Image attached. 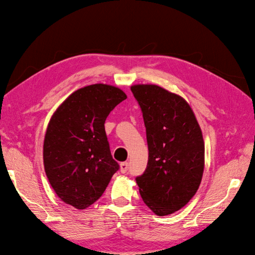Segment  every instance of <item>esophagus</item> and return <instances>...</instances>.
Here are the masks:
<instances>
[{
  "mask_svg": "<svg viewBox=\"0 0 255 255\" xmlns=\"http://www.w3.org/2000/svg\"><path fill=\"white\" fill-rule=\"evenodd\" d=\"M120 170H121L122 173L127 172V170H128V162H126V161L121 162L120 163Z\"/></svg>",
  "mask_w": 255,
  "mask_h": 255,
  "instance_id": "esophagus-1",
  "label": "esophagus"
}]
</instances>
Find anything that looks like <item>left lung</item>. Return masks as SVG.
Here are the masks:
<instances>
[{"label": "left lung", "instance_id": "left-lung-1", "mask_svg": "<svg viewBox=\"0 0 255 255\" xmlns=\"http://www.w3.org/2000/svg\"><path fill=\"white\" fill-rule=\"evenodd\" d=\"M146 127L148 163L136 177L139 193L155 215L184 208L196 195L205 167V143L189 103L156 85H134Z\"/></svg>", "mask_w": 255, "mask_h": 255}]
</instances>
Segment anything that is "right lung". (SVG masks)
<instances>
[{
    "label": "right lung",
    "instance_id": "right-lung-1",
    "mask_svg": "<svg viewBox=\"0 0 255 255\" xmlns=\"http://www.w3.org/2000/svg\"><path fill=\"white\" fill-rule=\"evenodd\" d=\"M125 99L126 94L117 87L95 84L69 95L51 116L43 164L50 186L65 204L87 209L119 169L111 155L105 121Z\"/></svg>",
    "mask_w": 255,
    "mask_h": 255
}]
</instances>
